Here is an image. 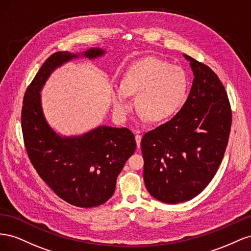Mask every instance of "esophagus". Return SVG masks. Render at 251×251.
Returning a JSON list of instances; mask_svg holds the SVG:
<instances>
[{
    "label": "esophagus",
    "mask_w": 251,
    "mask_h": 251,
    "mask_svg": "<svg viewBox=\"0 0 251 251\" xmlns=\"http://www.w3.org/2000/svg\"><path fill=\"white\" fill-rule=\"evenodd\" d=\"M141 140H142L141 135L140 134H135V142H137L138 148H140V146H141Z\"/></svg>",
    "instance_id": "esophagus-1"
}]
</instances>
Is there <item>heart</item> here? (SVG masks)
Listing matches in <instances>:
<instances>
[{
  "label": "heart",
  "mask_w": 251,
  "mask_h": 251,
  "mask_svg": "<svg viewBox=\"0 0 251 251\" xmlns=\"http://www.w3.org/2000/svg\"><path fill=\"white\" fill-rule=\"evenodd\" d=\"M187 85V76L181 67L155 58L142 59L127 68L121 86L113 87V111L120 119H125L131 109L129 97L137 95L135 104L141 117L162 122L182 105Z\"/></svg>",
  "instance_id": "b5f03b06"
}]
</instances>
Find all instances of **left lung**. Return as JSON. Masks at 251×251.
Instances as JSON below:
<instances>
[{
    "instance_id": "1",
    "label": "left lung",
    "mask_w": 251,
    "mask_h": 251,
    "mask_svg": "<svg viewBox=\"0 0 251 251\" xmlns=\"http://www.w3.org/2000/svg\"><path fill=\"white\" fill-rule=\"evenodd\" d=\"M190 62L193 82L181 110L141 141L148 192L167 204L189 201L210 183L223 160L231 128V108L218 75Z\"/></svg>"
}]
</instances>
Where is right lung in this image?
<instances>
[{
    "mask_svg": "<svg viewBox=\"0 0 251 251\" xmlns=\"http://www.w3.org/2000/svg\"><path fill=\"white\" fill-rule=\"evenodd\" d=\"M104 53L101 48H90L50 55L27 87L21 114L25 147L37 173L56 196L83 208L112 197L119 174L135 151L134 135L128 128L104 125L82 135L61 137L47 123L40 92L56 67L81 55L92 60Z\"/></svg>",
    "mask_w": 251,
    "mask_h": 251,
    "instance_id": "add662e5",
    "label": "right lung"
}]
</instances>
